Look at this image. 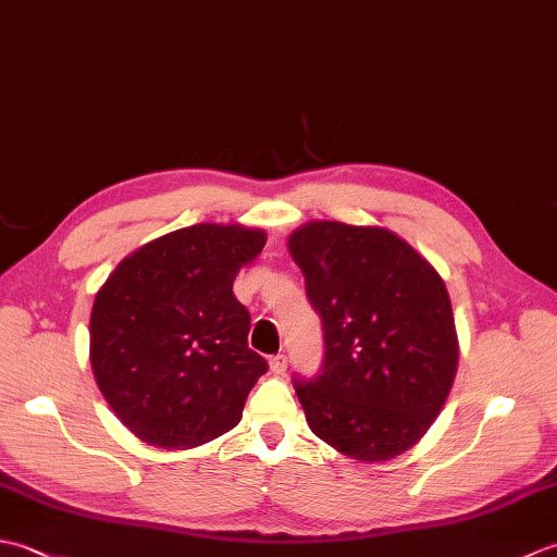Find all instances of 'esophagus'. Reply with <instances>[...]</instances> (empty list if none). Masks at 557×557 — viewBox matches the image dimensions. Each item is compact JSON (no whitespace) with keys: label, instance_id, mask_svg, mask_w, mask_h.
<instances>
[{"label":"esophagus","instance_id":"34e87169","mask_svg":"<svg viewBox=\"0 0 557 557\" xmlns=\"http://www.w3.org/2000/svg\"><path fill=\"white\" fill-rule=\"evenodd\" d=\"M270 371L275 375L287 373V357H285V354H275V357H270Z\"/></svg>","mask_w":557,"mask_h":557}]
</instances>
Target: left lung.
<instances>
[{
    "label": "left lung",
    "instance_id": "left-lung-1",
    "mask_svg": "<svg viewBox=\"0 0 557 557\" xmlns=\"http://www.w3.org/2000/svg\"><path fill=\"white\" fill-rule=\"evenodd\" d=\"M325 357L294 389L337 453L385 461L419 443L455 381L459 345L443 277L383 227L315 220L289 236Z\"/></svg>",
    "mask_w": 557,
    "mask_h": 557
}]
</instances>
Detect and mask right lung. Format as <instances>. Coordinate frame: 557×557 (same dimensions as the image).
Segmentation results:
<instances>
[{
	"instance_id": "right-lung-1",
	"label": "right lung",
	"mask_w": 557,
	"mask_h": 557,
	"mask_svg": "<svg viewBox=\"0 0 557 557\" xmlns=\"http://www.w3.org/2000/svg\"><path fill=\"white\" fill-rule=\"evenodd\" d=\"M263 246V230L194 224L140 246L100 287L90 366L144 443L188 449L239 423L268 361L248 349L251 315L232 285Z\"/></svg>"
}]
</instances>
